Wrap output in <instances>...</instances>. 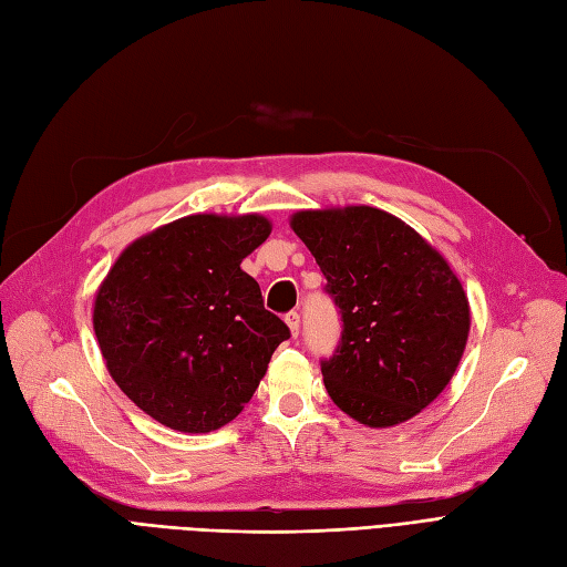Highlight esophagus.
<instances>
[{"instance_id": "esophagus-1", "label": "esophagus", "mask_w": 567, "mask_h": 567, "mask_svg": "<svg viewBox=\"0 0 567 567\" xmlns=\"http://www.w3.org/2000/svg\"><path fill=\"white\" fill-rule=\"evenodd\" d=\"M285 322H287V327H289L291 337H299V330H301V316L297 313V310H291V313H287V316H285Z\"/></svg>"}]
</instances>
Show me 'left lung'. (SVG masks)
Masks as SVG:
<instances>
[{
  "mask_svg": "<svg viewBox=\"0 0 567 567\" xmlns=\"http://www.w3.org/2000/svg\"><path fill=\"white\" fill-rule=\"evenodd\" d=\"M289 226L343 320L337 353L322 360L334 405L370 429L416 416L466 349L471 308L460 278L414 228L377 207L303 209Z\"/></svg>",
  "mask_w": 567,
  "mask_h": 567,
  "instance_id": "8db88e82",
  "label": "left lung"
}]
</instances>
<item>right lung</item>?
I'll return each instance as SVG.
<instances>
[{"label":"right lung","mask_w":567,"mask_h":567,"mask_svg":"<svg viewBox=\"0 0 567 567\" xmlns=\"http://www.w3.org/2000/svg\"><path fill=\"white\" fill-rule=\"evenodd\" d=\"M270 235L261 214H193L126 247L94 301V332L122 393L181 433L226 426L289 327L240 268Z\"/></svg>","instance_id":"obj_1"}]
</instances>
